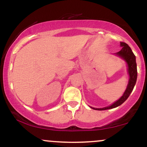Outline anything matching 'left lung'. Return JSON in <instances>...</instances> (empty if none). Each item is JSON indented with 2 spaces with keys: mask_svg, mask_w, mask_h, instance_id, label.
Masks as SVG:
<instances>
[{
  "mask_svg": "<svg viewBox=\"0 0 147 147\" xmlns=\"http://www.w3.org/2000/svg\"><path fill=\"white\" fill-rule=\"evenodd\" d=\"M120 46L122 47V50L119 52L116 53V55L122 57L123 59L126 61V63L128 65V72L129 75V84H128L127 88H126L125 92H124L123 95L120 97L117 101L114 102L113 104H111V106H107L105 108H102V109H95V108H92V109H95V110L98 111H104L107 110V109H111L113 108H116L117 106H120L122 104L128 97H129L130 94L131 93L133 90L135 85H136V81H137V64H136V56L133 54V52L131 50V49L129 46V45L126 44V43L124 42H120Z\"/></svg>",
  "mask_w": 147,
  "mask_h": 147,
  "instance_id": "left-lung-1",
  "label": "left lung"
}]
</instances>
